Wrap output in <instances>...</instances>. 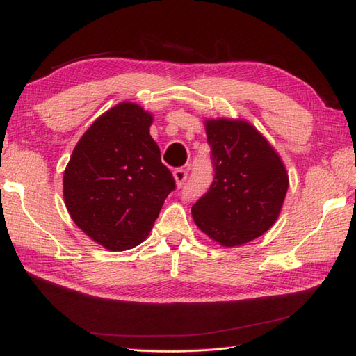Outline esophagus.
Listing matches in <instances>:
<instances>
[{
  "label": "esophagus",
  "instance_id": "1",
  "mask_svg": "<svg viewBox=\"0 0 356 356\" xmlns=\"http://www.w3.org/2000/svg\"><path fill=\"white\" fill-rule=\"evenodd\" d=\"M186 177H188V172H186V170H184V168H177L176 171H174V179H176V184H177V186H179V188L185 185V182H186Z\"/></svg>",
  "mask_w": 356,
  "mask_h": 356
}]
</instances>
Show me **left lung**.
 Here are the masks:
<instances>
[{
    "mask_svg": "<svg viewBox=\"0 0 356 356\" xmlns=\"http://www.w3.org/2000/svg\"><path fill=\"white\" fill-rule=\"evenodd\" d=\"M207 136L214 180L193 205V218L223 246L248 243L275 223L289 186L286 168L243 120H208Z\"/></svg>",
    "mask_w": 356,
    "mask_h": 356,
    "instance_id": "1",
    "label": "left lung"
}]
</instances>
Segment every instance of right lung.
Wrapping results in <instances>:
<instances>
[{
    "mask_svg": "<svg viewBox=\"0 0 356 356\" xmlns=\"http://www.w3.org/2000/svg\"><path fill=\"white\" fill-rule=\"evenodd\" d=\"M151 122L139 105H116L79 139L64 172V200L73 222L111 251L140 243L176 190L149 136Z\"/></svg>",
    "mask_w": 356,
    "mask_h": 356,
    "instance_id": "obj_1",
    "label": "right lung"
}]
</instances>
